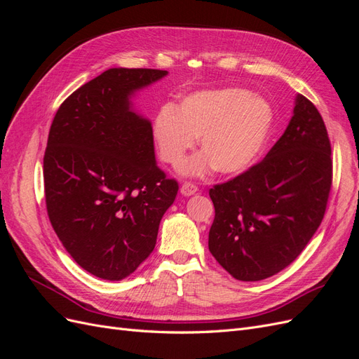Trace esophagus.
Returning a JSON list of instances; mask_svg holds the SVG:
<instances>
[{"label":"esophagus","instance_id":"34e87169","mask_svg":"<svg viewBox=\"0 0 359 359\" xmlns=\"http://www.w3.org/2000/svg\"><path fill=\"white\" fill-rule=\"evenodd\" d=\"M198 191V186L196 184H193L190 181H186L181 186V194L182 196H191V194H194Z\"/></svg>","mask_w":359,"mask_h":359}]
</instances>
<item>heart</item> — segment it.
Returning <instances> with one entry per match:
<instances>
[{
  "label": "heart",
  "instance_id": "b5f03b06",
  "mask_svg": "<svg viewBox=\"0 0 359 359\" xmlns=\"http://www.w3.org/2000/svg\"><path fill=\"white\" fill-rule=\"evenodd\" d=\"M273 127L268 102L241 88L194 93L177 111L165 106L154 119V139L163 163L178 166L199 137L202 154L184 169L201 173L215 169L222 175H238L252 168Z\"/></svg>",
  "mask_w": 359,
  "mask_h": 359
}]
</instances>
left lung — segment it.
<instances>
[{
    "label": "left lung",
    "mask_w": 359,
    "mask_h": 359,
    "mask_svg": "<svg viewBox=\"0 0 359 359\" xmlns=\"http://www.w3.org/2000/svg\"><path fill=\"white\" fill-rule=\"evenodd\" d=\"M331 184L327 127L316 106L299 94L286 132L266 157L210 189L211 255L241 281L280 273L318 231Z\"/></svg>",
    "instance_id": "1"
}]
</instances>
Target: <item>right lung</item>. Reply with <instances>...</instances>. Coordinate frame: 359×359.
Returning a JSON list of instances; mask_svg holds the SVG:
<instances>
[{
  "label": "right lung",
  "mask_w": 359,
  "mask_h": 359,
  "mask_svg": "<svg viewBox=\"0 0 359 359\" xmlns=\"http://www.w3.org/2000/svg\"><path fill=\"white\" fill-rule=\"evenodd\" d=\"M157 69H109L61 103L43 157L49 222L90 274L123 280L151 255L178 181L156 163L153 127L128 95Z\"/></svg>",
  "instance_id": "1"
}]
</instances>
